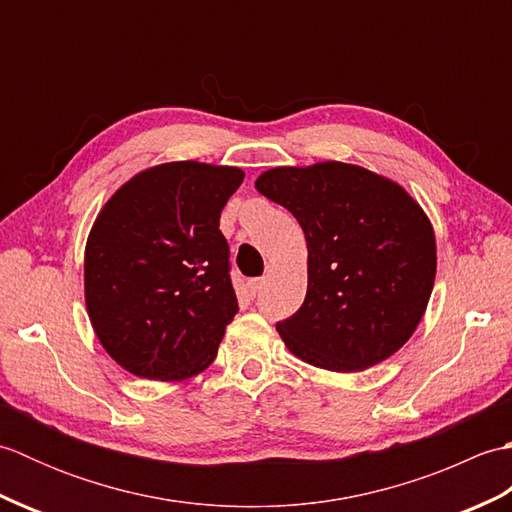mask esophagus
Instances as JSON below:
<instances>
[{
    "label": "esophagus",
    "instance_id": "esophagus-1",
    "mask_svg": "<svg viewBox=\"0 0 512 512\" xmlns=\"http://www.w3.org/2000/svg\"><path fill=\"white\" fill-rule=\"evenodd\" d=\"M262 288H264V279H250L248 281V290H250V295H253V297H257L259 292H262Z\"/></svg>",
    "mask_w": 512,
    "mask_h": 512
}]
</instances>
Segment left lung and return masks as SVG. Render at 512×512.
I'll return each mask as SVG.
<instances>
[{
	"instance_id": "8db88e82",
	"label": "left lung",
	"mask_w": 512,
	"mask_h": 512,
	"mask_svg": "<svg viewBox=\"0 0 512 512\" xmlns=\"http://www.w3.org/2000/svg\"><path fill=\"white\" fill-rule=\"evenodd\" d=\"M255 187L297 217L308 244L306 299L277 323L288 350L343 374L398 352L436 279V235L420 204L400 184L336 160L268 169Z\"/></svg>"
}]
</instances>
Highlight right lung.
Here are the masks:
<instances>
[{
    "mask_svg": "<svg viewBox=\"0 0 512 512\" xmlns=\"http://www.w3.org/2000/svg\"><path fill=\"white\" fill-rule=\"evenodd\" d=\"M237 167L182 160L118 189L85 246V306L114 361L134 376L184 380L213 363L237 314L220 213Z\"/></svg>",
    "mask_w": 512,
    "mask_h": 512,
    "instance_id": "right-lung-1",
    "label": "right lung"
}]
</instances>
